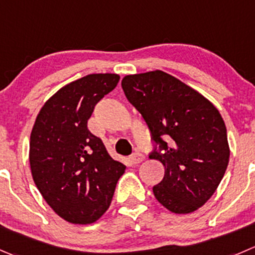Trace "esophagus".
Segmentation results:
<instances>
[{
    "label": "esophagus",
    "instance_id": "esophagus-1",
    "mask_svg": "<svg viewBox=\"0 0 255 255\" xmlns=\"http://www.w3.org/2000/svg\"><path fill=\"white\" fill-rule=\"evenodd\" d=\"M143 159H144V155L139 152H135L130 155V162H132L133 164H138V163L142 162Z\"/></svg>",
    "mask_w": 255,
    "mask_h": 255
}]
</instances>
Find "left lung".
<instances>
[{"mask_svg": "<svg viewBox=\"0 0 255 255\" xmlns=\"http://www.w3.org/2000/svg\"><path fill=\"white\" fill-rule=\"evenodd\" d=\"M122 88L142 115L154 148L149 158L164 165L155 199L187 214L216 192L229 162L227 128L219 111L192 87L163 71L126 76Z\"/></svg>", "mask_w": 255, "mask_h": 255, "instance_id": "left-lung-1", "label": "left lung"}]
</instances>
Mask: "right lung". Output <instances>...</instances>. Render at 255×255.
<instances>
[{
	"instance_id": "add662e5",
	"label": "right lung",
	"mask_w": 255,
	"mask_h": 255,
	"mask_svg": "<svg viewBox=\"0 0 255 255\" xmlns=\"http://www.w3.org/2000/svg\"><path fill=\"white\" fill-rule=\"evenodd\" d=\"M120 81L95 73L57 91L43 105L29 139V164L39 193L61 218L91 224L110 208L126 165L88 130L96 105Z\"/></svg>"
}]
</instances>
